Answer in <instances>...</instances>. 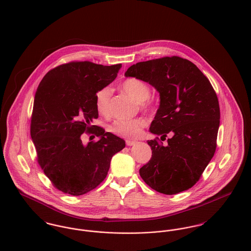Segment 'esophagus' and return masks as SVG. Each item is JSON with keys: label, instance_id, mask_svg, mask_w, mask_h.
Wrapping results in <instances>:
<instances>
[{"label": "esophagus", "instance_id": "1", "mask_svg": "<svg viewBox=\"0 0 251 251\" xmlns=\"http://www.w3.org/2000/svg\"><path fill=\"white\" fill-rule=\"evenodd\" d=\"M136 144V141H131V140H126V145L127 146H133Z\"/></svg>", "mask_w": 251, "mask_h": 251}]
</instances>
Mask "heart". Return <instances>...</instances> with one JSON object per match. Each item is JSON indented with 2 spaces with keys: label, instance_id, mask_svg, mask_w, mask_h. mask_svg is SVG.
<instances>
[{
  "label": "heart",
  "instance_id": "1",
  "mask_svg": "<svg viewBox=\"0 0 251 251\" xmlns=\"http://www.w3.org/2000/svg\"><path fill=\"white\" fill-rule=\"evenodd\" d=\"M121 89L127 96L138 102L141 107L149 108L151 106L150 102L147 100L150 98L151 90L143 81L136 78H128L122 83ZM111 96L112 90L109 87L101 88L96 94V107L98 112L103 116H106L110 112ZM146 124V121L142 118L132 120H117L110 126V130L119 136L133 139L140 136Z\"/></svg>",
  "mask_w": 251,
  "mask_h": 251
}]
</instances>
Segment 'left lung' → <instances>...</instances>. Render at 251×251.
Listing matches in <instances>:
<instances>
[{"mask_svg": "<svg viewBox=\"0 0 251 251\" xmlns=\"http://www.w3.org/2000/svg\"><path fill=\"white\" fill-rule=\"evenodd\" d=\"M126 77L149 83L159 93V107L150 132L151 158L140 168L144 181L157 192L172 195L192 187L215 154L220 111L209 79L188 60L174 57L140 62Z\"/></svg>", "mask_w": 251, "mask_h": 251, "instance_id": "1", "label": "left lung"}]
</instances>
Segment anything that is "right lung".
I'll list each match as a JSON object with an SVG mask.
<instances>
[{
	"mask_svg": "<svg viewBox=\"0 0 251 251\" xmlns=\"http://www.w3.org/2000/svg\"><path fill=\"white\" fill-rule=\"evenodd\" d=\"M121 68L72 62L47 72L38 85L31 137L38 164L64 193L79 196L96 188L106 178L112 156L126 147L124 139L93 126L99 117L96 94L115 80ZM84 132L100 139L84 145Z\"/></svg>",
	"mask_w": 251,
	"mask_h": 251,
	"instance_id": "right-lung-1",
	"label": "right lung"
}]
</instances>
